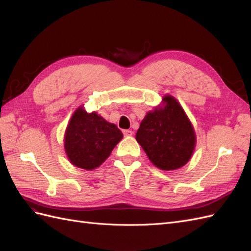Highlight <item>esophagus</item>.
I'll use <instances>...</instances> for the list:
<instances>
[{"label": "esophagus", "instance_id": "34e87169", "mask_svg": "<svg viewBox=\"0 0 251 251\" xmlns=\"http://www.w3.org/2000/svg\"><path fill=\"white\" fill-rule=\"evenodd\" d=\"M124 134L126 136H132L133 135V132L131 130H124Z\"/></svg>", "mask_w": 251, "mask_h": 251}]
</instances>
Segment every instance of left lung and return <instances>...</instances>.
<instances>
[{"instance_id": "left-lung-1", "label": "left lung", "mask_w": 251, "mask_h": 251, "mask_svg": "<svg viewBox=\"0 0 251 251\" xmlns=\"http://www.w3.org/2000/svg\"><path fill=\"white\" fill-rule=\"evenodd\" d=\"M162 107L149 112L136 133V140L158 169L173 171L185 165L196 146L191 121L176 98L163 97Z\"/></svg>"}]
</instances>
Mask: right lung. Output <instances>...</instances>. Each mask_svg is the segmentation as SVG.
Listing matches in <instances>:
<instances>
[{"label": "right lung", "instance_id": "obj_1", "mask_svg": "<svg viewBox=\"0 0 251 251\" xmlns=\"http://www.w3.org/2000/svg\"><path fill=\"white\" fill-rule=\"evenodd\" d=\"M124 135L96 112L79 107L73 113L65 133L64 147L70 162L83 170L98 168Z\"/></svg>", "mask_w": 251, "mask_h": 251}]
</instances>
